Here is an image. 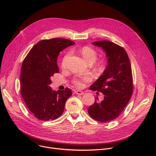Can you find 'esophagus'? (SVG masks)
<instances>
[{
	"label": "esophagus",
	"mask_w": 156,
	"mask_h": 156,
	"mask_svg": "<svg viewBox=\"0 0 156 156\" xmlns=\"http://www.w3.org/2000/svg\"><path fill=\"white\" fill-rule=\"evenodd\" d=\"M75 94H78V95H83L84 94V93L81 91H80V90H77V91H75Z\"/></svg>",
	"instance_id": "obj_1"
}]
</instances>
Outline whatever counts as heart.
I'll return each instance as SVG.
<instances>
[{"label":"heart","instance_id":"obj_1","mask_svg":"<svg viewBox=\"0 0 156 156\" xmlns=\"http://www.w3.org/2000/svg\"><path fill=\"white\" fill-rule=\"evenodd\" d=\"M78 52L81 55L83 58L87 63H94L98 57V53L97 52L90 46H83L79 49H78ZM70 54H66L63 58L62 61V66L63 68L65 67L66 62ZM100 66L102 65V63L99 65ZM91 80V76H76L73 78V83L78 86V87H82L84 86L85 83L88 81H90Z\"/></svg>","mask_w":156,"mask_h":156}]
</instances>
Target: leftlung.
I'll return each mask as SVG.
<instances>
[{"label": "left lung", "instance_id": "8db88e82", "mask_svg": "<svg viewBox=\"0 0 156 156\" xmlns=\"http://www.w3.org/2000/svg\"><path fill=\"white\" fill-rule=\"evenodd\" d=\"M106 53L108 64L103 74L90 87L102 93L104 100L98 98L87 109L93 119L102 123L118 117L129 102L133 90L131 66L125 50L108 41L92 43Z\"/></svg>", "mask_w": 156, "mask_h": 156}]
</instances>
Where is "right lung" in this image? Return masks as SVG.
I'll return each mask as SVG.
<instances>
[{
  "label": "right lung",
  "instance_id": "1",
  "mask_svg": "<svg viewBox=\"0 0 156 156\" xmlns=\"http://www.w3.org/2000/svg\"><path fill=\"white\" fill-rule=\"evenodd\" d=\"M75 43L67 39H44L30 50L21 69V94L28 109L39 120L48 121L58 118L64 110L72 91H52L51 76L59 72L57 64L59 53Z\"/></svg>",
  "mask_w": 156,
  "mask_h": 156
}]
</instances>
